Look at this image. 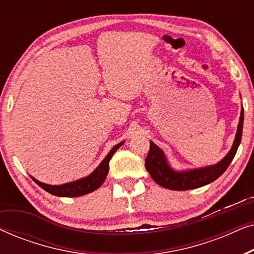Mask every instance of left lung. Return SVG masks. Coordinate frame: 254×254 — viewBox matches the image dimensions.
I'll return each mask as SVG.
<instances>
[{"label":"left lung","instance_id":"8db88e82","mask_svg":"<svg viewBox=\"0 0 254 254\" xmlns=\"http://www.w3.org/2000/svg\"><path fill=\"white\" fill-rule=\"evenodd\" d=\"M243 123H244V110L242 109L241 119H239L234 145H232L229 154L216 165L207 166V168L203 169L190 170V171L186 172H176L169 166L161 149L154 142H150V149H149L147 158H145V169H147L149 175L151 176V178L159 186L173 190H194L197 189V187L207 185L209 183H213L218 177L223 175L228 166L230 165L232 159H234L236 152H237L239 143L242 141Z\"/></svg>","mask_w":254,"mask_h":254}]
</instances>
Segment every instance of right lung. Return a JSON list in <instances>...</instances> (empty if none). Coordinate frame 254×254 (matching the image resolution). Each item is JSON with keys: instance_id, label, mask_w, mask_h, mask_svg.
Masks as SVG:
<instances>
[{"instance_id": "1", "label": "right lung", "mask_w": 254, "mask_h": 254, "mask_svg": "<svg viewBox=\"0 0 254 254\" xmlns=\"http://www.w3.org/2000/svg\"><path fill=\"white\" fill-rule=\"evenodd\" d=\"M117 144L116 147L112 148V150L109 152V155L106 156L105 159L100 163V165L93 171L91 175L86 177V178L76 180V182L64 184V185H47V184L38 182L37 179H34L33 177L31 178L33 179L34 183H37L41 189H44L46 192L53 194L57 196H65V197H75V196H82L85 194L91 193L97 189H99L102 186V184L105 180L107 173H109V164L110 159L112 158L114 152H116L121 144Z\"/></svg>"}]
</instances>
